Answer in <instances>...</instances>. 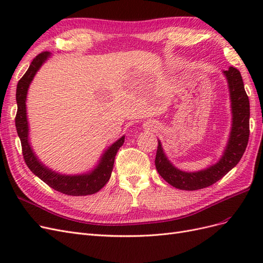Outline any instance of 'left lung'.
Returning a JSON list of instances; mask_svg holds the SVG:
<instances>
[{"label":"left lung","mask_w":263,"mask_h":263,"mask_svg":"<svg viewBox=\"0 0 263 263\" xmlns=\"http://www.w3.org/2000/svg\"><path fill=\"white\" fill-rule=\"evenodd\" d=\"M222 73L227 79L233 117L227 145L219 160L200 171H182L169 160L161 141L158 140L155 160L157 171L169 184L179 190L195 191L214 184L240 161L248 145L250 105L241 74L239 70L234 67H229L228 70L222 71Z\"/></svg>","instance_id":"8db88e82"}]
</instances>
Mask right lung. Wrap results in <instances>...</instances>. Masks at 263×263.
<instances>
[{
  "instance_id": "obj_1",
  "label": "right lung",
  "mask_w": 263,
  "mask_h": 263,
  "mask_svg": "<svg viewBox=\"0 0 263 263\" xmlns=\"http://www.w3.org/2000/svg\"><path fill=\"white\" fill-rule=\"evenodd\" d=\"M51 55V52L45 51L31 61L26 73L18 81L16 87V103H17V113L15 118V125H16L17 135L22 142L24 160L30 171L35 176L43 180L46 184H48L53 190L58 191L63 194L82 196L91 195L99 192L104 186L110 178L113 171L115 156L118 149L121 148L125 141V136L117 139L114 144L110 145L104 153L102 154L98 164L94 169L81 174H62L55 172L48 166H46L39 160L36 154L31 148L29 141V126L27 119L26 110V99L29 85L33 81L34 77L38 72V70Z\"/></svg>"
}]
</instances>
